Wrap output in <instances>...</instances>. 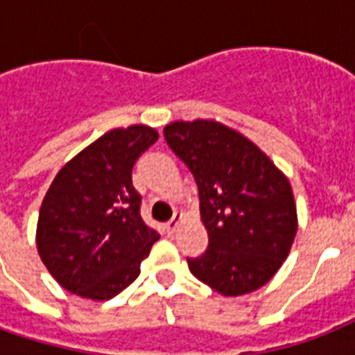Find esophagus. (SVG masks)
Here are the masks:
<instances>
[{
	"instance_id": "obj_1",
	"label": "esophagus",
	"mask_w": 355,
	"mask_h": 355,
	"mask_svg": "<svg viewBox=\"0 0 355 355\" xmlns=\"http://www.w3.org/2000/svg\"><path fill=\"white\" fill-rule=\"evenodd\" d=\"M180 217H182V214H180V211H175V216L171 217V221H167V225H166L167 234H173V232H175V230H177L178 219H180Z\"/></svg>"
}]
</instances>
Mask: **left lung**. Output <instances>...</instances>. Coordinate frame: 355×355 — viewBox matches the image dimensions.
<instances>
[{"label": "left lung", "instance_id": "obj_1", "mask_svg": "<svg viewBox=\"0 0 355 355\" xmlns=\"http://www.w3.org/2000/svg\"><path fill=\"white\" fill-rule=\"evenodd\" d=\"M164 136L193 173L208 232V248L188 258L189 270L223 297L265 286L297 236V205L286 175L247 136L216 119L173 121Z\"/></svg>", "mask_w": 355, "mask_h": 355}]
</instances>
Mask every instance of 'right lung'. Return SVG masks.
<instances>
[{"label":"right lung","instance_id":"add662e5","mask_svg":"<svg viewBox=\"0 0 355 355\" xmlns=\"http://www.w3.org/2000/svg\"><path fill=\"white\" fill-rule=\"evenodd\" d=\"M156 139L147 125L112 128L57 173L42 200L36 248L66 291L110 300L138 278L160 236L139 216L132 167Z\"/></svg>","mask_w":355,"mask_h":355}]
</instances>
